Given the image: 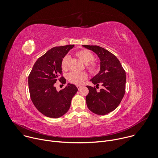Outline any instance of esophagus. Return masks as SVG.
<instances>
[{
  "instance_id": "1",
  "label": "esophagus",
  "mask_w": 158,
  "mask_h": 158,
  "mask_svg": "<svg viewBox=\"0 0 158 158\" xmlns=\"http://www.w3.org/2000/svg\"><path fill=\"white\" fill-rule=\"evenodd\" d=\"M76 86H77V89H81V88L82 87V86H81V85H77Z\"/></svg>"
}]
</instances>
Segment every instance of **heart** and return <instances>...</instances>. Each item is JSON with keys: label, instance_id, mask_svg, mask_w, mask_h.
<instances>
[{"label": "heart", "instance_id": "obj_1", "mask_svg": "<svg viewBox=\"0 0 158 158\" xmlns=\"http://www.w3.org/2000/svg\"><path fill=\"white\" fill-rule=\"evenodd\" d=\"M76 55L79 57L85 64L86 68L91 73H95L99 69V64L94 60V56L91 52L87 49H82L76 52ZM70 56L65 55L62 59L61 67L64 71L69 68V63ZM66 78L69 82L74 84H82L83 82L87 79V74L85 72H75L72 71L66 75Z\"/></svg>", "mask_w": 158, "mask_h": 158}]
</instances>
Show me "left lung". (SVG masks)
<instances>
[{"label": "left lung", "instance_id": "left-lung-1", "mask_svg": "<svg viewBox=\"0 0 158 158\" xmlns=\"http://www.w3.org/2000/svg\"><path fill=\"white\" fill-rule=\"evenodd\" d=\"M84 48L94 52L101 60L99 73L91 79L103 89L98 92L95 86L87 85L89 93L86 103L89 109L98 115H105L114 110L121 102L126 91V72L119 59L107 50L98 46L84 45Z\"/></svg>", "mask_w": 158, "mask_h": 158}]
</instances>
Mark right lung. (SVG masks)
<instances>
[{"instance_id":"add662e5","label":"right lung","mask_w":158,"mask_h":158,"mask_svg":"<svg viewBox=\"0 0 158 158\" xmlns=\"http://www.w3.org/2000/svg\"><path fill=\"white\" fill-rule=\"evenodd\" d=\"M74 45L55 47L40 57L35 62L29 75L30 97L35 107L42 114L58 118L68 111L73 96L78 89L73 84L67 85L59 92L55 83L59 81L65 84L62 73L61 61Z\"/></svg>"}]
</instances>
